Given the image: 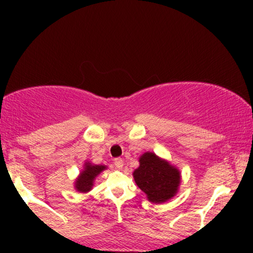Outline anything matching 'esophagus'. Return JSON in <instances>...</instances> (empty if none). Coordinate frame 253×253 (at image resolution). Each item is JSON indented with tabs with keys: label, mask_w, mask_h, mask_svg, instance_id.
Instances as JSON below:
<instances>
[{
	"label": "esophagus",
	"mask_w": 253,
	"mask_h": 253,
	"mask_svg": "<svg viewBox=\"0 0 253 253\" xmlns=\"http://www.w3.org/2000/svg\"><path fill=\"white\" fill-rule=\"evenodd\" d=\"M114 165L117 169H121L124 167V159L123 158H115L114 159Z\"/></svg>",
	"instance_id": "34e87169"
}]
</instances>
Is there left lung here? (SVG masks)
<instances>
[{
    "label": "left lung",
    "mask_w": 253,
    "mask_h": 253,
    "mask_svg": "<svg viewBox=\"0 0 253 253\" xmlns=\"http://www.w3.org/2000/svg\"><path fill=\"white\" fill-rule=\"evenodd\" d=\"M139 163L133 177L150 202L163 203L176 195L181 183V172L177 168L152 152H145Z\"/></svg>",
    "instance_id": "left-lung-1"
}]
</instances>
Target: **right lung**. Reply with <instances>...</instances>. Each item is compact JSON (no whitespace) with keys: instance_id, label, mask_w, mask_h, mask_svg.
Segmentation results:
<instances>
[{"instance_id":"1","label":"right lung","mask_w":253,"mask_h":253,"mask_svg":"<svg viewBox=\"0 0 253 253\" xmlns=\"http://www.w3.org/2000/svg\"><path fill=\"white\" fill-rule=\"evenodd\" d=\"M104 169V165H94L86 162L84 164V169L81 171L80 176L75 182V189L80 193H88L91 190L96 176L100 175V172H102Z\"/></svg>"}]
</instances>
